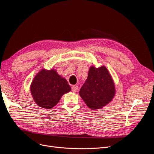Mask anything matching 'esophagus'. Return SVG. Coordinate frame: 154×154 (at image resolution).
I'll list each match as a JSON object with an SVG mask.
<instances>
[{"label":"esophagus","instance_id":"34e87169","mask_svg":"<svg viewBox=\"0 0 154 154\" xmlns=\"http://www.w3.org/2000/svg\"><path fill=\"white\" fill-rule=\"evenodd\" d=\"M72 89V91L74 92V93H76L78 92V87L77 85H73L71 88Z\"/></svg>","mask_w":154,"mask_h":154}]
</instances>
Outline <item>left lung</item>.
I'll return each instance as SVG.
<instances>
[{"label": "left lung", "instance_id": "1", "mask_svg": "<svg viewBox=\"0 0 154 154\" xmlns=\"http://www.w3.org/2000/svg\"><path fill=\"white\" fill-rule=\"evenodd\" d=\"M79 94L92 110L102 108L111 102L115 96V87L106 67H91L87 80Z\"/></svg>", "mask_w": 154, "mask_h": 154}]
</instances>
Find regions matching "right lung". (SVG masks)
Masks as SVG:
<instances>
[{"instance_id":"right-lung-1","label":"right lung","mask_w":154,"mask_h":154,"mask_svg":"<svg viewBox=\"0 0 154 154\" xmlns=\"http://www.w3.org/2000/svg\"><path fill=\"white\" fill-rule=\"evenodd\" d=\"M71 89L66 79L58 75L54 69L40 71L30 85L35 103L45 109L54 107L62 95L71 91Z\"/></svg>"}]
</instances>
